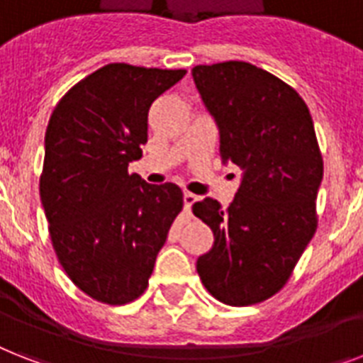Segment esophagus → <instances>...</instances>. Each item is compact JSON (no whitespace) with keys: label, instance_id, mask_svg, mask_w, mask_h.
I'll return each mask as SVG.
<instances>
[{"label":"esophagus","instance_id":"1","mask_svg":"<svg viewBox=\"0 0 363 363\" xmlns=\"http://www.w3.org/2000/svg\"><path fill=\"white\" fill-rule=\"evenodd\" d=\"M182 199H184V208H186L188 212H190L191 205L197 201V196H194V194H190V191H184V196H182Z\"/></svg>","mask_w":363,"mask_h":363}]
</instances>
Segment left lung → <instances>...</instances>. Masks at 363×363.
Returning <instances> with one entry per match:
<instances>
[{
  "label": "left lung",
  "instance_id": "obj_1",
  "mask_svg": "<svg viewBox=\"0 0 363 363\" xmlns=\"http://www.w3.org/2000/svg\"><path fill=\"white\" fill-rule=\"evenodd\" d=\"M220 132V156L242 169L225 211L205 197L194 214L214 233L197 274L223 304L263 302L287 284L317 229L323 156L313 119L296 91L244 61L191 69Z\"/></svg>",
  "mask_w": 363,
  "mask_h": 363
}]
</instances>
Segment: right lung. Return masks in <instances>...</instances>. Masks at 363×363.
Here are the masks:
<instances>
[{
    "instance_id": "add662e5",
    "label": "right lung",
    "mask_w": 363,
    "mask_h": 363,
    "mask_svg": "<svg viewBox=\"0 0 363 363\" xmlns=\"http://www.w3.org/2000/svg\"><path fill=\"white\" fill-rule=\"evenodd\" d=\"M186 70L110 63L59 100L44 138L40 201L55 255L72 284L110 306L149 285L181 188L149 184L128 164L141 158L149 110Z\"/></svg>"
}]
</instances>
